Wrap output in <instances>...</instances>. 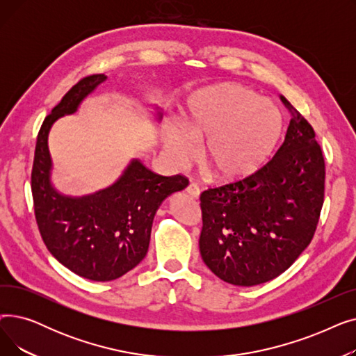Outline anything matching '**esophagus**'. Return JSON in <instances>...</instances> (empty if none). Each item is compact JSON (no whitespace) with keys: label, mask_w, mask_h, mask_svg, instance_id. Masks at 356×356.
Segmentation results:
<instances>
[{"label":"esophagus","mask_w":356,"mask_h":356,"mask_svg":"<svg viewBox=\"0 0 356 356\" xmlns=\"http://www.w3.org/2000/svg\"><path fill=\"white\" fill-rule=\"evenodd\" d=\"M188 193L192 196V197H195V199H197L199 197V195H200V189H199V186L196 184V183H191L189 186H188Z\"/></svg>","instance_id":"obj_1"}]
</instances>
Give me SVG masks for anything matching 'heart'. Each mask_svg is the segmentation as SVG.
Here are the masks:
<instances>
[{
    "label": "heart",
    "mask_w": 356,
    "mask_h": 356,
    "mask_svg": "<svg viewBox=\"0 0 356 356\" xmlns=\"http://www.w3.org/2000/svg\"><path fill=\"white\" fill-rule=\"evenodd\" d=\"M283 117L251 89L222 83L199 92L181 121L163 128L164 152L176 165L189 164L202 143V160L223 183L244 180L263 167L282 138Z\"/></svg>",
    "instance_id": "obj_1"
}]
</instances>
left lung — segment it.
<instances>
[{
  "label": "left lung",
  "instance_id": "obj_1",
  "mask_svg": "<svg viewBox=\"0 0 356 356\" xmlns=\"http://www.w3.org/2000/svg\"><path fill=\"white\" fill-rule=\"evenodd\" d=\"M291 120L275 156L252 176L200 195V255L234 286L284 273L312 242L325 199V159L313 127L283 95Z\"/></svg>",
  "mask_w": 356,
  "mask_h": 356
}]
</instances>
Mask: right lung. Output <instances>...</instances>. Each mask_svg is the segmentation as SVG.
Here are the masks:
<instances>
[{"mask_svg":"<svg viewBox=\"0 0 356 356\" xmlns=\"http://www.w3.org/2000/svg\"><path fill=\"white\" fill-rule=\"evenodd\" d=\"M105 79L102 73L82 78L51 109L37 136L31 170L34 215L44 245L66 268L93 282L115 280L140 264L161 202L189 184L181 175L160 176L133 160L114 184L93 195L69 197L53 189L49 131Z\"/></svg>","mask_w":356,"mask_h":356,"instance_id":"1","label":"right lung"}]
</instances>
